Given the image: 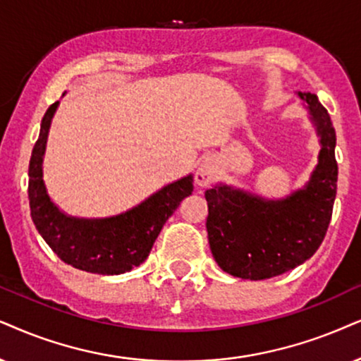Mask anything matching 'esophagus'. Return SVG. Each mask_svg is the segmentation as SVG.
Returning a JSON list of instances; mask_svg holds the SVG:
<instances>
[{
  "label": "esophagus",
  "mask_w": 361,
  "mask_h": 361,
  "mask_svg": "<svg viewBox=\"0 0 361 361\" xmlns=\"http://www.w3.org/2000/svg\"><path fill=\"white\" fill-rule=\"evenodd\" d=\"M214 176H216V166H214L212 159H204L195 173V181L200 186H207L214 180Z\"/></svg>",
  "instance_id": "34e87169"
}]
</instances>
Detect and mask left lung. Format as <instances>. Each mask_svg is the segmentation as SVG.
I'll use <instances>...</instances> for the list:
<instances>
[{"instance_id":"left-lung-1","label":"left lung","mask_w":361,"mask_h":361,"mask_svg":"<svg viewBox=\"0 0 361 361\" xmlns=\"http://www.w3.org/2000/svg\"><path fill=\"white\" fill-rule=\"evenodd\" d=\"M320 135L318 165L303 190L267 202L226 185L207 190V230L218 267L243 280H267L307 262L325 238L336 196V135L317 94L300 93Z\"/></svg>"}]
</instances>
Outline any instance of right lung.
Listing matches in <instances>:
<instances>
[{"mask_svg": "<svg viewBox=\"0 0 361 361\" xmlns=\"http://www.w3.org/2000/svg\"><path fill=\"white\" fill-rule=\"evenodd\" d=\"M56 108L58 102L44 113L30 159L28 200L36 230L63 262L78 270L98 275L130 271L148 258L163 225L191 195L193 176L165 186L147 202L118 216L104 220L66 216L49 200L41 170L49 123Z\"/></svg>", "mask_w": 361, "mask_h": 361, "instance_id": "add662e5", "label": "right lung"}]
</instances>
